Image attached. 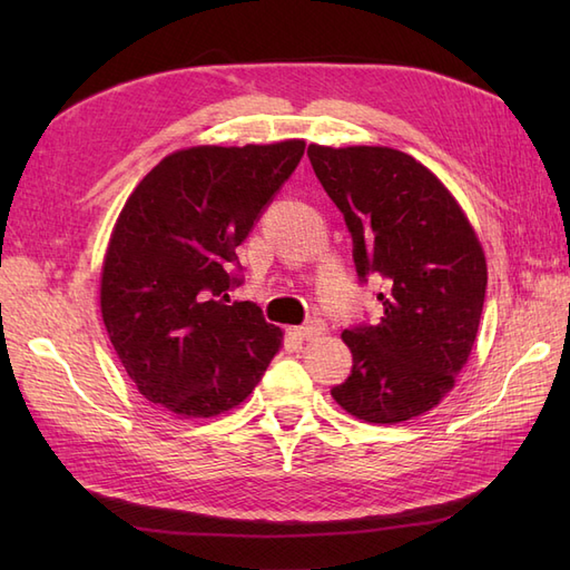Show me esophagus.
Instances as JSON below:
<instances>
[{"label":"esophagus","instance_id":"esophagus-1","mask_svg":"<svg viewBox=\"0 0 570 570\" xmlns=\"http://www.w3.org/2000/svg\"><path fill=\"white\" fill-rule=\"evenodd\" d=\"M295 335H299V337L306 340V342H308V340H318L321 335H325V323L318 321V318L308 321V323L295 327Z\"/></svg>","mask_w":570,"mask_h":570}]
</instances>
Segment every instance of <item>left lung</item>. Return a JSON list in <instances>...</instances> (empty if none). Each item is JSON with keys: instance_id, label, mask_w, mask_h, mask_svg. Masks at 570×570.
<instances>
[{"instance_id": "8db88e82", "label": "left lung", "mask_w": 570, "mask_h": 570, "mask_svg": "<svg viewBox=\"0 0 570 570\" xmlns=\"http://www.w3.org/2000/svg\"><path fill=\"white\" fill-rule=\"evenodd\" d=\"M323 189L347 220L361 281L385 278L377 325L344 331L354 366L333 400L366 423L435 409L469 364L488 262L444 183L392 147L308 145Z\"/></svg>"}]
</instances>
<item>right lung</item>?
Returning a JSON list of instances; mask_svg holds the SVG:
<instances>
[{"label": "right lung", "instance_id": "add662e5", "mask_svg": "<svg viewBox=\"0 0 570 570\" xmlns=\"http://www.w3.org/2000/svg\"><path fill=\"white\" fill-rule=\"evenodd\" d=\"M306 142L168 154L120 209L99 306L135 387L180 419L243 404L283 347L254 302H233L235 247L297 168Z\"/></svg>", "mask_w": 570, "mask_h": 570}]
</instances>
